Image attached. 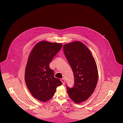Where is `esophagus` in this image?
Returning <instances> with one entry per match:
<instances>
[{
    "instance_id": "obj_1",
    "label": "esophagus",
    "mask_w": 123,
    "mask_h": 123,
    "mask_svg": "<svg viewBox=\"0 0 123 123\" xmlns=\"http://www.w3.org/2000/svg\"><path fill=\"white\" fill-rule=\"evenodd\" d=\"M61 81L62 82V84L63 85H64L65 84V79L64 78H62L61 79Z\"/></svg>"
}]
</instances>
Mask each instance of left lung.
<instances>
[{
    "mask_svg": "<svg viewBox=\"0 0 123 123\" xmlns=\"http://www.w3.org/2000/svg\"><path fill=\"white\" fill-rule=\"evenodd\" d=\"M63 49L74 77L73 87L66 85L67 92L72 101L79 104L86 100L96 87L97 66L90 51L82 43L75 41L67 43Z\"/></svg>",
    "mask_w": 123,
    "mask_h": 123,
    "instance_id": "left-lung-1",
    "label": "left lung"
}]
</instances>
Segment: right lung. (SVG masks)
Masks as SVG:
<instances>
[{
	"label": "right lung",
	"instance_id": "right-lung-1",
	"mask_svg": "<svg viewBox=\"0 0 123 123\" xmlns=\"http://www.w3.org/2000/svg\"><path fill=\"white\" fill-rule=\"evenodd\" d=\"M62 46V43L41 41L35 45L29 56L25 70V83L33 96L41 101L51 99L56 88L62 84L49 67Z\"/></svg>",
	"mask_w": 123,
	"mask_h": 123
}]
</instances>
